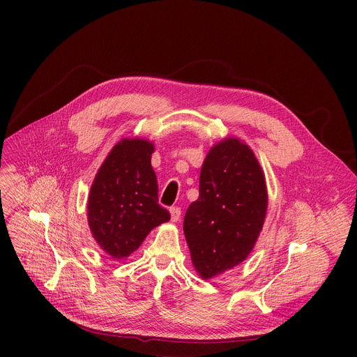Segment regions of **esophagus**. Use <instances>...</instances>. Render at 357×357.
<instances>
[{
    "mask_svg": "<svg viewBox=\"0 0 357 357\" xmlns=\"http://www.w3.org/2000/svg\"><path fill=\"white\" fill-rule=\"evenodd\" d=\"M181 219V209L179 208H172L171 209V220L178 222Z\"/></svg>",
    "mask_w": 357,
    "mask_h": 357,
    "instance_id": "obj_1",
    "label": "esophagus"
}]
</instances>
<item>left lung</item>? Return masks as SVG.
Instances as JSON below:
<instances>
[{
	"instance_id": "obj_1",
	"label": "left lung",
	"mask_w": 357,
	"mask_h": 357,
	"mask_svg": "<svg viewBox=\"0 0 357 357\" xmlns=\"http://www.w3.org/2000/svg\"><path fill=\"white\" fill-rule=\"evenodd\" d=\"M268 193L252 149L236 137L216 142L203 161L199 197L183 233L197 274L213 278L243 263L263 230Z\"/></svg>"
}]
</instances>
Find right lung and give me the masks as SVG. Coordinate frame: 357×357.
Here are the masks:
<instances>
[{
  "instance_id": "obj_1",
  "label": "right lung",
  "mask_w": 357,
  "mask_h": 357,
  "mask_svg": "<svg viewBox=\"0 0 357 357\" xmlns=\"http://www.w3.org/2000/svg\"><path fill=\"white\" fill-rule=\"evenodd\" d=\"M155 146L145 138H123L98 168L87 199V222L97 245L114 260L127 259L148 233L171 219L158 203L151 167Z\"/></svg>"
}]
</instances>
